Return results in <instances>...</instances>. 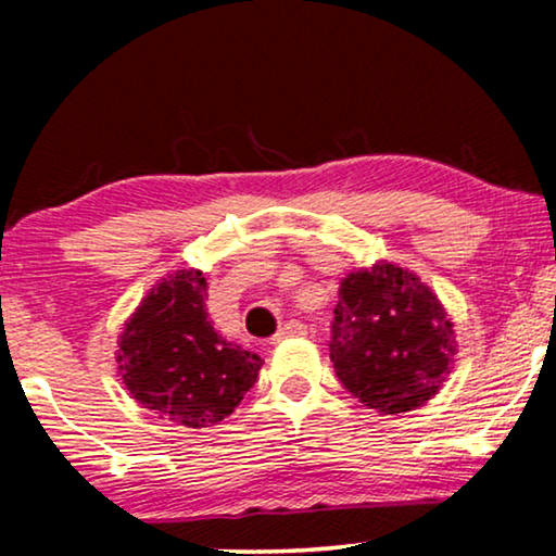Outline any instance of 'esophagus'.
<instances>
[{"instance_id": "34e87169", "label": "esophagus", "mask_w": 556, "mask_h": 556, "mask_svg": "<svg viewBox=\"0 0 556 556\" xmlns=\"http://www.w3.org/2000/svg\"><path fill=\"white\" fill-rule=\"evenodd\" d=\"M306 333V326H303L301 321H286L280 329L276 331V337L270 339V344H280V341L286 339H293V337H303Z\"/></svg>"}]
</instances>
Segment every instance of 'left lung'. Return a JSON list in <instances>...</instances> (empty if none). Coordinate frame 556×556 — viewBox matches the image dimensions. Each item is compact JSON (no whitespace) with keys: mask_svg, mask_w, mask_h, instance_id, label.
<instances>
[{"mask_svg":"<svg viewBox=\"0 0 556 556\" xmlns=\"http://www.w3.org/2000/svg\"><path fill=\"white\" fill-rule=\"evenodd\" d=\"M329 346L344 390L382 415L435 397L458 354L455 324L432 288L387 261L341 278Z\"/></svg>","mask_w":556,"mask_h":556,"instance_id":"left-lung-1","label":"left lung"}]
</instances>
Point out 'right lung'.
I'll use <instances>...</instances> for the list:
<instances>
[{
  "mask_svg": "<svg viewBox=\"0 0 556 556\" xmlns=\"http://www.w3.org/2000/svg\"><path fill=\"white\" fill-rule=\"evenodd\" d=\"M207 276L174 270L143 295L118 337L116 364L141 407L185 428H210L235 413L263 359L215 331Z\"/></svg>",
  "mask_w": 556,
  "mask_h": 556,
  "instance_id": "1",
  "label": "right lung"
}]
</instances>
